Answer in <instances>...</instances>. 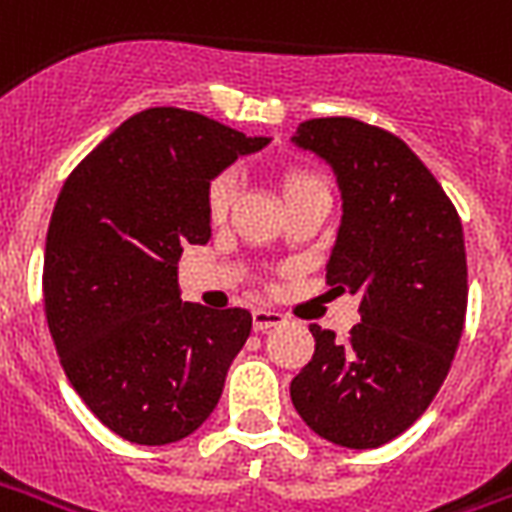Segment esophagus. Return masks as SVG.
Listing matches in <instances>:
<instances>
[{
    "mask_svg": "<svg viewBox=\"0 0 512 512\" xmlns=\"http://www.w3.org/2000/svg\"><path fill=\"white\" fill-rule=\"evenodd\" d=\"M285 323V314L274 312V309H255L252 312V325L255 331H268V328H276V325Z\"/></svg>",
    "mask_w": 512,
    "mask_h": 512,
    "instance_id": "34e87169",
    "label": "esophagus"
}]
</instances>
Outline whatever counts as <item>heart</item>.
Returning <instances> with one entry per match:
<instances>
[{"instance_id":"heart-1","label":"heart","mask_w":512,"mask_h":512,"mask_svg":"<svg viewBox=\"0 0 512 512\" xmlns=\"http://www.w3.org/2000/svg\"><path fill=\"white\" fill-rule=\"evenodd\" d=\"M279 189H282V195L287 198H293L298 192H306V189H325L323 187V179L320 176H314L309 170H301V168H293L287 170L285 176L279 179ZM233 195H236V184L233 179L222 173L217 179L208 184V217L219 222V219H225L227 208L233 203Z\"/></svg>"}]
</instances>
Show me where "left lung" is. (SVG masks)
<instances>
[{"label": "left lung", "instance_id": "1", "mask_svg": "<svg viewBox=\"0 0 512 512\" xmlns=\"http://www.w3.org/2000/svg\"><path fill=\"white\" fill-rule=\"evenodd\" d=\"M293 143L336 173L342 225L325 279L361 295V323L347 342L309 325L314 355L290 396L333 445L380 448L429 410L450 372L469 293L461 219L393 132L331 116L301 121Z\"/></svg>", "mask_w": 512, "mask_h": 512}]
</instances>
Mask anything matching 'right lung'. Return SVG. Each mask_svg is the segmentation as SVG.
Returning <instances> with one entry per match:
<instances>
[{
    "mask_svg": "<svg viewBox=\"0 0 512 512\" xmlns=\"http://www.w3.org/2000/svg\"><path fill=\"white\" fill-rule=\"evenodd\" d=\"M203 113L149 108L67 176L45 238L48 331L67 380L135 445L189 437L252 331L246 309L181 301L179 257L206 244L208 184L263 149Z\"/></svg>",
    "mask_w": 512,
    "mask_h": 512,
    "instance_id": "add662e5",
    "label": "right lung"
}]
</instances>
